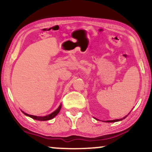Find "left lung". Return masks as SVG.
<instances>
[{"label":"left lung","mask_w":152,"mask_h":152,"mask_svg":"<svg viewBox=\"0 0 152 152\" xmlns=\"http://www.w3.org/2000/svg\"><path fill=\"white\" fill-rule=\"evenodd\" d=\"M131 112V111H130ZM128 114V115H129ZM127 115H126V116H124V118H120V119H117V120H107V121H104L105 122H119V121H121V120H124V118H126V117H127ZM95 119H96V118H95ZM96 120H97V119H96Z\"/></svg>","instance_id":"1"}]
</instances>
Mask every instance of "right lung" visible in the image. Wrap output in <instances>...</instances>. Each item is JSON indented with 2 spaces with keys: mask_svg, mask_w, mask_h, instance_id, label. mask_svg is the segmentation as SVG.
I'll use <instances>...</instances> for the list:
<instances>
[{
  "mask_svg": "<svg viewBox=\"0 0 152 152\" xmlns=\"http://www.w3.org/2000/svg\"><path fill=\"white\" fill-rule=\"evenodd\" d=\"M61 104H60L59 107H58V109L57 110H55V111L53 112L52 113L49 114V115H45V116H37V115H29V114L25 113V112H23V111H21L23 112V114H25V115L28 116V117L32 118V119H34V120H39V121H46V120H50L53 119V118H55V116L57 115L58 113H59V112L60 111V109H61Z\"/></svg>",
  "mask_w": 152,
  "mask_h": 152,
  "instance_id": "obj_1",
  "label": "right lung"
}]
</instances>
